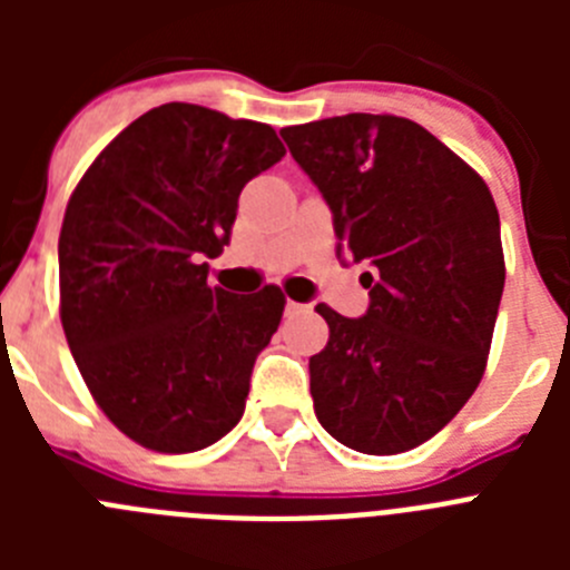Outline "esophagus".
<instances>
[{
    "instance_id": "obj_1",
    "label": "esophagus",
    "mask_w": 570,
    "mask_h": 570,
    "mask_svg": "<svg viewBox=\"0 0 570 570\" xmlns=\"http://www.w3.org/2000/svg\"><path fill=\"white\" fill-rule=\"evenodd\" d=\"M302 311H305V305H299V302H285V314L288 316H294V314H302Z\"/></svg>"
}]
</instances>
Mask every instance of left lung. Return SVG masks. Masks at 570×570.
I'll return each mask as SVG.
<instances>
[{
    "instance_id": "obj_1",
    "label": "left lung",
    "mask_w": 570,
    "mask_h": 570,
    "mask_svg": "<svg viewBox=\"0 0 570 570\" xmlns=\"http://www.w3.org/2000/svg\"><path fill=\"white\" fill-rule=\"evenodd\" d=\"M334 216L342 265L365 262L356 320L316 305V420L360 454L411 451L442 431L485 371L505 288L500 214L482 176L402 116L347 114L279 130Z\"/></svg>"
}]
</instances>
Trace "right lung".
<instances>
[{
	"label": "right lung",
	"instance_id": "right-lung-1",
	"mask_svg": "<svg viewBox=\"0 0 570 570\" xmlns=\"http://www.w3.org/2000/svg\"><path fill=\"white\" fill-rule=\"evenodd\" d=\"M285 156L271 125L168 102L128 125L70 196L59 294L70 354L125 436L163 454L223 440L276 334V285H208L242 188Z\"/></svg>",
	"mask_w": 570,
	"mask_h": 570
}]
</instances>
